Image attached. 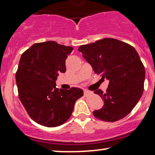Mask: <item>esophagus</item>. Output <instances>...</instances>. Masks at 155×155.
Masks as SVG:
<instances>
[{
	"label": "esophagus",
	"instance_id": "esophagus-1",
	"mask_svg": "<svg viewBox=\"0 0 155 155\" xmlns=\"http://www.w3.org/2000/svg\"><path fill=\"white\" fill-rule=\"evenodd\" d=\"M90 93H91V92H90V91H88V90H84V96H87L90 95Z\"/></svg>",
	"mask_w": 155,
	"mask_h": 155
}]
</instances>
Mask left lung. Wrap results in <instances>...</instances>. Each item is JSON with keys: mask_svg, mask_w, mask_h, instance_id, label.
<instances>
[{"mask_svg": "<svg viewBox=\"0 0 155 155\" xmlns=\"http://www.w3.org/2000/svg\"><path fill=\"white\" fill-rule=\"evenodd\" d=\"M82 53L95 74L109 81L106 92L97 90L104 101L93 115L106 122L124 118L133 109L143 92L145 68L136 49L114 38H104L95 43L80 46Z\"/></svg>", "mask_w": 155, "mask_h": 155, "instance_id": "left-lung-1", "label": "left lung"}]
</instances>
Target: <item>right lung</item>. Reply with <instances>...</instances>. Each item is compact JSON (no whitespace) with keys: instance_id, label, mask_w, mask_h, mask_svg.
Returning <instances> with one entry per match:
<instances>
[{"instance_id":"1","label":"right lung","mask_w":155,"mask_h":155,"mask_svg":"<svg viewBox=\"0 0 155 155\" xmlns=\"http://www.w3.org/2000/svg\"><path fill=\"white\" fill-rule=\"evenodd\" d=\"M53 41L33 44L21 56L16 73L19 100L35 122L48 127L65 123L71 116L74 104L83 90H59V73L66 71L65 60L73 51Z\"/></svg>"}]
</instances>
